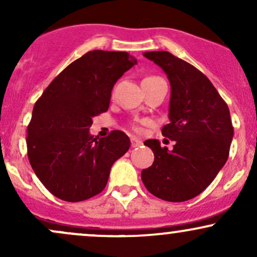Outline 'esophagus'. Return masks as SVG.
<instances>
[{
    "instance_id": "esophagus-1",
    "label": "esophagus",
    "mask_w": 257,
    "mask_h": 257,
    "mask_svg": "<svg viewBox=\"0 0 257 257\" xmlns=\"http://www.w3.org/2000/svg\"><path fill=\"white\" fill-rule=\"evenodd\" d=\"M131 141H132V147H139L143 145V141L139 140L137 138H132Z\"/></svg>"
}]
</instances>
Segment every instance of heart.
<instances>
[{
	"mask_svg": "<svg viewBox=\"0 0 257 257\" xmlns=\"http://www.w3.org/2000/svg\"><path fill=\"white\" fill-rule=\"evenodd\" d=\"M133 129H134V131H135V132H140V126H139L138 124L133 125Z\"/></svg>",
	"mask_w": 257,
	"mask_h": 257,
	"instance_id": "heart-1",
	"label": "heart"
}]
</instances>
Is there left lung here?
<instances>
[{
    "label": "left lung",
    "instance_id": "8db88e82",
    "mask_svg": "<svg viewBox=\"0 0 257 257\" xmlns=\"http://www.w3.org/2000/svg\"><path fill=\"white\" fill-rule=\"evenodd\" d=\"M144 55L167 73L172 87L169 120L162 134L175 141L172 151L146 140L153 164L141 172L149 192L167 202L192 199L225 166L233 138L228 106L203 72L169 52Z\"/></svg>",
    "mask_w": 257,
    "mask_h": 257
}]
</instances>
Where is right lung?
Masks as SVG:
<instances>
[{"label": "right lung", "mask_w": 257, "mask_h": 257, "mask_svg": "<svg viewBox=\"0 0 257 257\" xmlns=\"http://www.w3.org/2000/svg\"><path fill=\"white\" fill-rule=\"evenodd\" d=\"M137 64L126 52L91 51L46 88L28 125V157L44 187L66 202L101 192L112 164L129 150L125 133L91 137L93 117L107 111L117 79Z\"/></svg>", "instance_id": "add662e5"}]
</instances>
